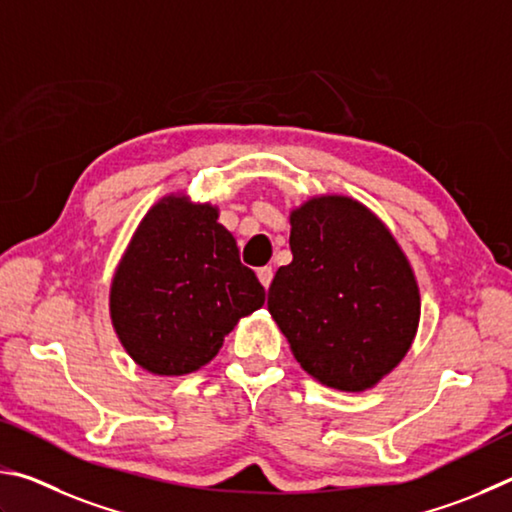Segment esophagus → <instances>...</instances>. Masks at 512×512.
Returning a JSON list of instances; mask_svg holds the SVG:
<instances>
[{"label":"esophagus","mask_w":512,"mask_h":512,"mask_svg":"<svg viewBox=\"0 0 512 512\" xmlns=\"http://www.w3.org/2000/svg\"><path fill=\"white\" fill-rule=\"evenodd\" d=\"M272 279H274V270H272L270 265H265V267H258V281L263 283V288H265V290L270 288Z\"/></svg>","instance_id":"obj_1"}]
</instances>
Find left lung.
Wrapping results in <instances>:
<instances>
[{
    "label": "left lung",
    "mask_w": 512,
    "mask_h": 512,
    "mask_svg": "<svg viewBox=\"0 0 512 512\" xmlns=\"http://www.w3.org/2000/svg\"><path fill=\"white\" fill-rule=\"evenodd\" d=\"M290 222L292 263L276 272L267 308L303 371L333 389H369L414 342V272L387 227L351 197H317Z\"/></svg>",
    "instance_id": "8db88e82"
}]
</instances>
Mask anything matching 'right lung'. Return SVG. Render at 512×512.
<instances>
[{"label": "right lung", "instance_id": "1", "mask_svg": "<svg viewBox=\"0 0 512 512\" xmlns=\"http://www.w3.org/2000/svg\"><path fill=\"white\" fill-rule=\"evenodd\" d=\"M265 303L211 204L164 197L139 224L114 274L110 312L141 369L193 373L211 362L240 317Z\"/></svg>", "mask_w": 512, "mask_h": 512}]
</instances>
